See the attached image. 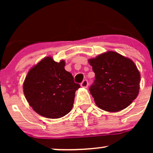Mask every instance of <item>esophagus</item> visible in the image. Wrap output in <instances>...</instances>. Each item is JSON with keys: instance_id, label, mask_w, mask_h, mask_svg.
<instances>
[{"instance_id": "obj_1", "label": "esophagus", "mask_w": 153, "mask_h": 153, "mask_svg": "<svg viewBox=\"0 0 153 153\" xmlns=\"http://www.w3.org/2000/svg\"><path fill=\"white\" fill-rule=\"evenodd\" d=\"M80 85H81V87L82 88H87L88 86V80H84L83 81L80 83Z\"/></svg>"}]
</instances>
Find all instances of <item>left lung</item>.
I'll return each mask as SVG.
<instances>
[{
	"mask_svg": "<svg viewBox=\"0 0 153 153\" xmlns=\"http://www.w3.org/2000/svg\"><path fill=\"white\" fill-rule=\"evenodd\" d=\"M88 62L95 73L89 91L99 108L109 112L119 111L136 99L140 74L131 59L108 51L90 59Z\"/></svg>",
	"mask_w": 153,
	"mask_h": 153,
	"instance_id": "1",
	"label": "left lung"
}]
</instances>
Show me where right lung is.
I'll return each mask as SVG.
<instances>
[{
	"instance_id": "add662e5",
	"label": "right lung",
	"mask_w": 153,
	"mask_h": 153,
	"mask_svg": "<svg viewBox=\"0 0 153 153\" xmlns=\"http://www.w3.org/2000/svg\"><path fill=\"white\" fill-rule=\"evenodd\" d=\"M64 60L51 57L42 59L29 71L24 80V94L34 111L42 117L57 119L68 114L80 88L72 74L65 70Z\"/></svg>"
}]
</instances>
